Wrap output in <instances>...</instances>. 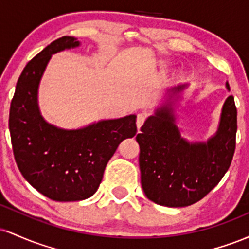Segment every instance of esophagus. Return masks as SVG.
<instances>
[{
	"label": "esophagus",
	"instance_id": "1",
	"mask_svg": "<svg viewBox=\"0 0 249 249\" xmlns=\"http://www.w3.org/2000/svg\"><path fill=\"white\" fill-rule=\"evenodd\" d=\"M145 119H146V113L144 112L138 113V116H137V127H138V130H141L142 125L144 124Z\"/></svg>",
	"mask_w": 249,
	"mask_h": 249
}]
</instances>
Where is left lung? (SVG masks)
<instances>
[{"label":"left lung","mask_w":249,"mask_h":249,"mask_svg":"<svg viewBox=\"0 0 249 249\" xmlns=\"http://www.w3.org/2000/svg\"><path fill=\"white\" fill-rule=\"evenodd\" d=\"M228 90L230 85L226 84ZM186 85L170 90V103L148 117L136 139L145 196L156 204L185 207L207 196L227 172L235 151L236 107L226 99L219 128L206 142H190L180 136L171 99Z\"/></svg>","instance_id":"1"}]
</instances>
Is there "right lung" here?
Listing matches in <instances>:
<instances>
[{"label": "right lung", "instance_id": "add662e5", "mask_svg": "<svg viewBox=\"0 0 249 249\" xmlns=\"http://www.w3.org/2000/svg\"><path fill=\"white\" fill-rule=\"evenodd\" d=\"M79 45L63 36L25 65L9 112L14 157L19 172L39 193L55 201H79L98 190L117 147L137 133L134 115L107 119L78 130H63L43 119L37 92L51 55Z\"/></svg>", "mask_w": 249, "mask_h": 249}]
</instances>
